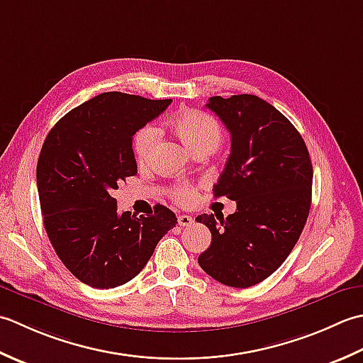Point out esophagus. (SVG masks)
<instances>
[{
	"label": "esophagus",
	"instance_id": "esophagus-1",
	"mask_svg": "<svg viewBox=\"0 0 363 363\" xmlns=\"http://www.w3.org/2000/svg\"><path fill=\"white\" fill-rule=\"evenodd\" d=\"M192 223H194V219L188 216V214H180V216H179V225L180 227H189Z\"/></svg>",
	"mask_w": 363,
	"mask_h": 363
}]
</instances>
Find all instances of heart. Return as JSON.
<instances>
[{"mask_svg": "<svg viewBox=\"0 0 363 363\" xmlns=\"http://www.w3.org/2000/svg\"><path fill=\"white\" fill-rule=\"evenodd\" d=\"M172 128L177 136L183 140V144L194 153L205 149L214 150L223 139L219 123L213 117L199 111H186L177 116L172 121ZM157 139L158 131L152 125H145L136 133L133 139V152L138 162H147L150 160ZM172 197L177 202L186 205L196 197V191L189 183H179L172 189Z\"/></svg>", "mask_w": 363, "mask_h": 363, "instance_id": "heart-1", "label": "heart"}]
</instances>
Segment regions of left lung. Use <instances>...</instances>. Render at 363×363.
<instances>
[{"label": "left lung", "instance_id": "obj_1", "mask_svg": "<svg viewBox=\"0 0 363 363\" xmlns=\"http://www.w3.org/2000/svg\"><path fill=\"white\" fill-rule=\"evenodd\" d=\"M206 108L232 136L214 197L235 201L236 211L196 218L211 232L199 264L220 284L247 288L269 277L298 242L312 203V161L293 123L257 95L211 97Z\"/></svg>", "mask_w": 363, "mask_h": 363}]
</instances>
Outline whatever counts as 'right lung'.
Instances as JSON below:
<instances>
[{"instance_id":"add662e5","label":"right lung","mask_w":363,"mask_h":363,"mask_svg":"<svg viewBox=\"0 0 363 363\" xmlns=\"http://www.w3.org/2000/svg\"><path fill=\"white\" fill-rule=\"evenodd\" d=\"M172 100L105 92L50 130L37 161L43 225L51 246L81 282L108 290L130 282L175 227V213L155 205L136 218L119 214L111 191L138 174L133 136Z\"/></svg>"}]
</instances>
